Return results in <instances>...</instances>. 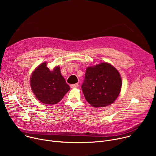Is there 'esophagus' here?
Segmentation results:
<instances>
[{"mask_svg": "<svg viewBox=\"0 0 156 156\" xmlns=\"http://www.w3.org/2000/svg\"><path fill=\"white\" fill-rule=\"evenodd\" d=\"M78 86V83H75V84H73L71 85V87H72V88L77 87Z\"/></svg>", "mask_w": 156, "mask_h": 156, "instance_id": "obj_1", "label": "esophagus"}]
</instances>
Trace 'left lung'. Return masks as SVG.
<instances>
[{
  "instance_id": "1",
  "label": "left lung",
  "mask_w": 156,
  "mask_h": 156,
  "mask_svg": "<svg viewBox=\"0 0 156 156\" xmlns=\"http://www.w3.org/2000/svg\"><path fill=\"white\" fill-rule=\"evenodd\" d=\"M122 84L117 70L108 63H101L87 68L81 89L88 103L94 107H102L116 100Z\"/></svg>"
}]
</instances>
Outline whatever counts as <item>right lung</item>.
Instances as JSON below:
<instances>
[{
	"instance_id": "right-lung-1",
	"label": "right lung",
	"mask_w": 156,
	"mask_h": 156,
	"mask_svg": "<svg viewBox=\"0 0 156 156\" xmlns=\"http://www.w3.org/2000/svg\"><path fill=\"white\" fill-rule=\"evenodd\" d=\"M30 84L36 98L44 104L50 105L60 101L70 89L61 75L59 66L50 71L46 63L39 65L33 72Z\"/></svg>"
}]
</instances>
